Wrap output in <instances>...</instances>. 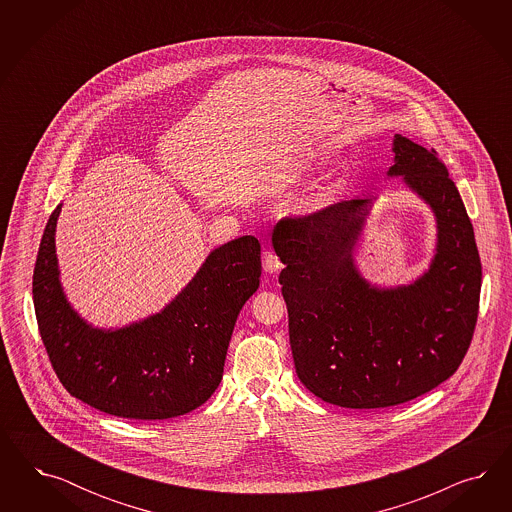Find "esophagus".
Listing matches in <instances>:
<instances>
[{
	"mask_svg": "<svg viewBox=\"0 0 512 512\" xmlns=\"http://www.w3.org/2000/svg\"><path fill=\"white\" fill-rule=\"evenodd\" d=\"M281 261L278 259V255L276 253H272V251H264L263 253V268L264 272H268V274H276L281 270Z\"/></svg>",
	"mask_w": 512,
	"mask_h": 512,
	"instance_id": "34e87169",
	"label": "esophagus"
}]
</instances>
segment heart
Returning a JSON list of instances; mask_svg holds the SVG:
<instances>
[{"mask_svg":"<svg viewBox=\"0 0 512 512\" xmlns=\"http://www.w3.org/2000/svg\"><path fill=\"white\" fill-rule=\"evenodd\" d=\"M325 157L321 155H313L308 157L302 165V171H313L315 167H319L323 163ZM343 180H336V182H330L328 186L319 187L317 191H313L310 197L306 201L302 202V208L306 212H319V210H325L332 202L336 201L340 197L341 191H343Z\"/></svg>","mask_w":512,"mask_h":512,"instance_id":"1","label":"heart"}]
</instances>
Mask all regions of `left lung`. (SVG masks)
Returning <instances> with one entry per match:
<instances>
[{"label": "left lung", "mask_w": 512, "mask_h": 512, "mask_svg": "<svg viewBox=\"0 0 512 512\" xmlns=\"http://www.w3.org/2000/svg\"><path fill=\"white\" fill-rule=\"evenodd\" d=\"M392 152L387 180L402 178L435 219L420 276L377 285L360 272L358 242L377 197L279 221L272 234L296 375L338 407L379 409L430 392L458 370L477 323L481 259L462 197L434 150L394 135Z\"/></svg>", "instance_id": "1"}]
</instances>
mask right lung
Returning <instances> with one entry per match:
<instances>
[{"label": "right lung", "mask_w": 512, "mask_h": 512, "mask_svg": "<svg viewBox=\"0 0 512 512\" xmlns=\"http://www.w3.org/2000/svg\"><path fill=\"white\" fill-rule=\"evenodd\" d=\"M52 212L33 272L37 325L54 372L71 396L114 417L174 419L219 387L240 310L259 289L261 244L240 236L212 249L186 287L152 315L95 326L62 285Z\"/></svg>", "instance_id": "right-lung-1"}]
</instances>
